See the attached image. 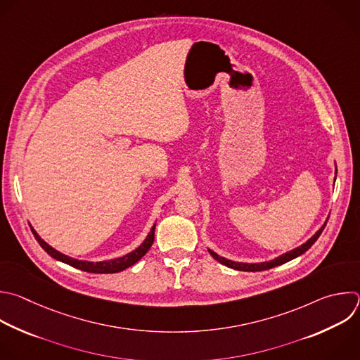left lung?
I'll use <instances>...</instances> for the list:
<instances>
[{
  "label": "left lung",
  "instance_id": "left-lung-1",
  "mask_svg": "<svg viewBox=\"0 0 360 360\" xmlns=\"http://www.w3.org/2000/svg\"><path fill=\"white\" fill-rule=\"evenodd\" d=\"M325 226H326V223H323V226L309 238V240H307V243L301 245L300 248H297V249H294V250H291V252H287V253L278 256V257L274 259V260L264 262V263H237V262L227 260V259H224V257L216 255V253L212 252V250H209V253H210V256H212L214 260H217L219 263H221V264H224V266H227V267H230V269H234V270H238V271H263V270H269V269L281 266V264H284V263H287V262H290V260H292V259H295V257L304 255V253L318 240V237L321 236V233H322V230L325 229Z\"/></svg>",
  "mask_w": 360,
  "mask_h": 360
}]
</instances>
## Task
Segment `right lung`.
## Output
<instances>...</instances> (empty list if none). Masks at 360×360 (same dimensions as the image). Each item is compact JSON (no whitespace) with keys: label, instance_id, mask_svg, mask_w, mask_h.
Here are the masks:
<instances>
[{"label":"right lung","instance_id":"right-lung-1","mask_svg":"<svg viewBox=\"0 0 360 360\" xmlns=\"http://www.w3.org/2000/svg\"><path fill=\"white\" fill-rule=\"evenodd\" d=\"M154 231H155V224L153 226L151 231L148 233V236L146 237V240L141 243V246H139L136 250H133L131 253L123 256V257H118V259H112V260H107V262H84V260H76L72 259L66 255H62L60 252L55 250L53 248H51L46 242H44L42 238L39 237V234L32 229V233L37 238V242L41 245V248L53 259L66 263L75 269H79L82 271H87V273H97V274H112V273H120L129 267H131L133 264H136L153 246L154 243Z\"/></svg>","mask_w":360,"mask_h":360}]
</instances>
